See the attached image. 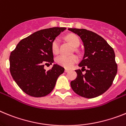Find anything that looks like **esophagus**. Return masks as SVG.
Segmentation results:
<instances>
[{
  "mask_svg": "<svg viewBox=\"0 0 126 126\" xmlns=\"http://www.w3.org/2000/svg\"><path fill=\"white\" fill-rule=\"evenodd\" d=\"M64 72H66H66H69V70L67 69V68H66V69L64 70Z\"/></svg>",
  "mask_w": 126,
  "mask_h": 126,
  "instance_id": "esophagus-1",
  "label": "esophagus"
}]
</instances>
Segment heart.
<instances>
[{
	"label": "heart",
	"instance_id": "1",
	"mask_svg": "<svg viewBox=\"0 0 126 126\" xmlns=\"http://www.w3.org/2000/svg\"><path fill=\"white\" fill-rule=\"evenodd\" d=\"M66 40L72 46L74 47H78L80 44V40L76 35L74 34L68 35L66 37ZM59 42L58 38L54 39L52 43V51L54 54H58L59 52ZM78 61V57L76 55H61L56 58L57 63L61 66L66 68H70L74 66V64Z\"/></svg>",
	"mask_w": 126,
	"mask_h": 126
}]
</instances>
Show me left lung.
<instances>
[{"mask_svg": "<svg viewBox=\"0 0 126 126\" xmlns=\"http://www.w3.org/2000/svg\"><path fill=\"white\" fill-rule=\"evenodd\" d=\"M78 35L84 44L83 60L79 64L86 70L83 74L77 70V76L70 82L75 93L86 98H93L102 94L111 86L117 72V64L113 48L105 39L86 29L68 28ZM86 67L87 69H85Z\"/></svg>", "mask_w": 126, "mask_h": 126, "instance_id": "8db88e82", "label": "left lung"}]
</instances>
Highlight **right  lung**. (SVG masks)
Returning <instances> with one entry per match:
<instances>
[{
  "instance_id": "1",
  "label": "right lung",
  "mask_w": 126,
  "mask_h": 126,
  "mask_svg": "<svg viewBox=\"0 0 126 126\" xmlns=\"http://www.w3.org/2000/svg\"><path fill=\"white\" fill-rule=\"evenodd\" d=\"M64 27H53L39 30L22 39L11 53L10 72L21 90L33 97L49 94L64 68L54 64L46 71L44 65L54 62L52 43Z\"/></svg>"
}]
</instances>
